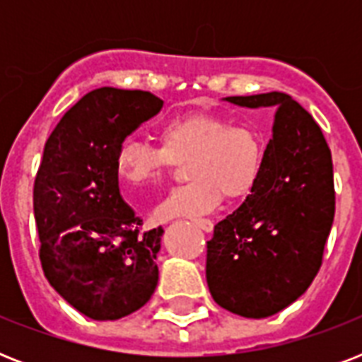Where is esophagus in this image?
I'll list each match as a JSON object with an SVG mask.
<instances>
[{
    "label": "esophagus",
    "instance_id": "esophagus-1",
    "mask_svg": "<svg viewBox=\"0 0 362 362\" xmlns=\"http://www.w3.org/2000/svg\"><path fill=\"white\" fill-rule=\"evenodd\" d=\"M192 221L199 227V229H203L204 233H210L212 229H214V223H212V220H206V218H193Z\"/></svg>",
    "mask_w": 362,
    "mask_h": 362
}]
</instances>
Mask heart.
<instances>
[{"label": "heart", "mask_w": 362, "mask_h": 362, "mask_svg": "<svg viewBox=\"0 0 362 362\" xmlns=\"http://www.w3.org/2000/svg\"><path fill=\"white\" fill-rule=\"evenodd\" d=\"M161 146L127 136L116 152V170L131 187L156 184L173 161L187 159L192 180L170 189L153 209L159 221L206 214L226 195L246 197L257 186L264 165V146L253 127L233 124L227 116L189 112L165 122L159 129Z\"/></svg>", "instance_id": "b5f03b06"}]
</instances>
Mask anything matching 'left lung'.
Wrapping results in <instances>:
<instances>
[{"label": "left lung", "instance_id": "8db88e82", "mask_svg": "<svg viewBox=\"0 0 362 362\" xmlns=\"http://www.w3.org/2000/svg\"><path fill=\"white\" fill-rule=\"evenodd\" d=\"M226 101L274 110L257 186L206 242V284L221 308L269 317L310 287L334 220L331 150L320 125L287 93Z\"/></svg>", "mask_w": 362, "mask_h": 362}]
</instances>
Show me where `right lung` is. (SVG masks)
<instances>
[{
  "mask_svg": "<svg viewBox=\"0 0 362 362\" xmlns=\"http://www.w3.org/2000/svg\"><path fill=\"white\" fill-rule=\"evenodd\" d=\"M163 101L142 90L98 88L73 105L48 136L33 186L42 270L81 314L115 321L150 300L163 229L141 221L118 186L122 141Z\"/></svg>",
  "mask_w": 362,
  "mask_h": 362,
  "instance_id": "add662e5",
  "label": "right lung"
}]
</instances>
